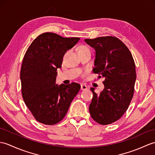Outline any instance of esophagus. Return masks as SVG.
Returning a JSON list of instances; mask_svg holds the SVG:
<instances>
[{
    "instance_id": "esophagus-1",
    "label": "esophagus",
    "mask_w": 155,
    "mask_h": 155,
    "mask_svg": "<svg viewBox=\"0 0 155 155\" xmlns=\"http://www.w3.org/2000/svg\"><path fill=\"white\" fill-rule=\"evenodd\" d=\"M87 86H86L85 84H81V90L82 91H86L87 90Z\"/></svg>"
}]
</instances>
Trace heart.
Wrapping results in <instances>:
<instances>
[{
  "mask_svg": "<svg viewBox=\"0 0 155 155\" xmlns=\"http://www.w3.org/2000/svg\"><path fill=\"white\" fill-rule=\"evenodd\" d=\"M88 48H86V47H84V46H83V47H81V48L79 49V50H81V49H87Z\"/></svg>",
  "mask_w": 155,
  "mask_h": 155,
  "instance_id": "obj_1",
  "label": "heart"
}]
</instances>
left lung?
Segmentation results:
<instances>
[{"label":"left lung","instance_id":"1","mask_svg":"<svg viewBox=\"0 0 155 155\" xmlns=\"http://www.w3.org/2000/svg\"><path fill=\"white\" fill-rule=\"evenodd\" d=\"M94 48L96 59L92 71L104 77L103 91L93 98L89 106L92 118L101 125L117 121L127 110L134 94L135 64L127 47L114 36L86 39Z\"/></svg>","mask_w":155,"mask_h":155}]
</instances>
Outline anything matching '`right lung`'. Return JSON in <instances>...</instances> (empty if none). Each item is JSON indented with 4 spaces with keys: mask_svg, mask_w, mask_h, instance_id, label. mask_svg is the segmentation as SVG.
Masks as SVG:
<instances>
[{
    "mask_svg": "<svg viewBox=\"0 0 155 155\" xmlns=\"http://www.w3.org/2000/svg\"><path fill=\"white\" fill-rule=\"evenodd\" d=\"M79 39L46 32L35 38L25 53L20 71L21 95L39 123L52 125L60 122L80 91V84L74 82L55 84L63 55Z\"/></svg>",
    "mask_w": 155,
    "mask_h": 155,
    "instance_id": "obj_1",
    "label": "right lung"
}]
</instances>
